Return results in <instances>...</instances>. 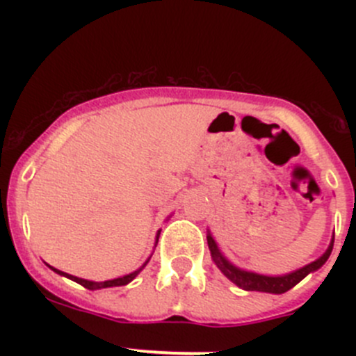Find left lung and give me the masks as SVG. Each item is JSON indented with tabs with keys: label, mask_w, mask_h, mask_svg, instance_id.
I'll use <instances>...</instances> for the list:
<instances>
[{
	"label": "left lung",
	"mask_w": 356,
	"mask_h": 356,
	"mask_svg": "<svg viewBox=\"0 0 356 356\" xmlns=\"http://www.w3.org/2000/svg\"><path fill=\"white\" fill-rule=\"evenodd\" d=\"M207 241H208V248H210L211 251V257H213L215 264H217V267L220 268L222 274H224L227 279H231L236 286H239V288L246 291H261V293H274V294L286 293V291L294 288L301 279L307 277L310 272L321 268L322 265L327 261L329 254H331L332 246H334V239H332L331 246L327 248V251H325L318 260L312 261V264H308L307 267L300 268V270L293 272V274L281 275V277H268V275H260V274H253V272L239 270V268H236L234 265H231L224 257H222L217 245H215L213 238H211L210 234L207 236Z\"/></svg>",
	"instance_id": "obj_1"
}]
</instances>
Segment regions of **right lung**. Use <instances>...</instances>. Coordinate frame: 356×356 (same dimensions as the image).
Instances as JSON below:
<instances>
[{"instance_id": "1", "label": "right lung", "mask_w": 356, "mask_h": 356, "mask_svg": "<svg viewBox=\"0 0 356 356\" xmlns=\"http://www.w3.org/2000/svg\"><path fill=\"white\" fill-rule=\"evenodd\" d=\"M156 241H158V239H156ZM146 264H148V261H146ZM146 264H145V265H146ZM145 265H143V267L139 268V270L132 272V274L124 275V277L113 279V281H105V282H92V281H86V279H79V277H75V275H68V274H65V272H60V270H56V268H53V267H51V268H53V270L56 272V274L65 275V277L72 279V281H75V282H77V284L84 286V288H88V289H102V288H113V286H125V284H129V282H131L132 279H134L136 275H138L139 272L143 270V268H145Z\"/></svg>"}]
</instances>
